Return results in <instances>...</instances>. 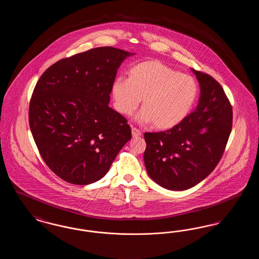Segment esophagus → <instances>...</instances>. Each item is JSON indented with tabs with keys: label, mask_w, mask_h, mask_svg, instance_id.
<instances>
[{
	"label": "esophagus",
	"mask_w": 259,
	"mask_h": 259,
	"mask_svg": "<svg viewBox=\"0 0 259 259\" xmlns=\"http://www.w3.org/2000/svg\"><path fill=\"white\" fill-rule=\"evenodd\" d=\"M131 131H132V136H133V138H138V137H140V136L142 135L141 131H140L139 129H137L136 127H132Z\"/></svg>",
	"instance_id": "obj_1"
}]
</instances>
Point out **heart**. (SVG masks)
Listing matches in <instances>:
<instances>
[{
	"label": "heart",
	"mask_w": 259,
	"mask_h": 259,
	"mask_svg": "<svg viewBox=\"0 0 259 259\" xmlns=\"http://www.w3.org/2000/svg\"><path fill=\"white\" fill-rule=\"evenodd\" d=\"M127 75V79L117 78L111 85L115 109L131 115L142 98L143 110L138 119L152 122L160 130L181 123L197 97V84L190 75L180 74L158 60L138 63Z\"/></svg>",
	"instance_id": "obj_1"
}]
</instances>
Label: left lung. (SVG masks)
Returning <instances> with one entry per match:
<instances>
[{
	"mask_svg": "<svg viewBox=\"0 0 259 259\" xmlns=\"http://www.w3.org/2000/svg\"><path fill=\"white\" fill-rule=\"evenodd\" d=\"M200 85L197 108L177 126L145 133L144 160L148 176L170 190H185L214 170L232 129V107L222 85L191 69Z\"/></svg>",
	"mask_w": 259,
	"mask_h": 259,
	"instance_id": "8db88e82",
	"label": "left lung"
}]
</instances>
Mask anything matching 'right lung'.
<instances>
[{
	"instance_id": "1",
	"label": "right lung",
	"mask_w": 259,
	"mask_h": 259,
	"mask_svg": "<svg viewBox=\"0 0 259 259\" xmlns=\"http://www.w3.org/2000/svg\"><path fill=\"white\" fill-rule=\"evenodd\" d=\"M133 54L92 49L56 62L37 80L29 107L31 132L46 164L65 182L101 180L132 138L126 118L109 103L117 69Z\"/></svg>"
}]
</instances>
